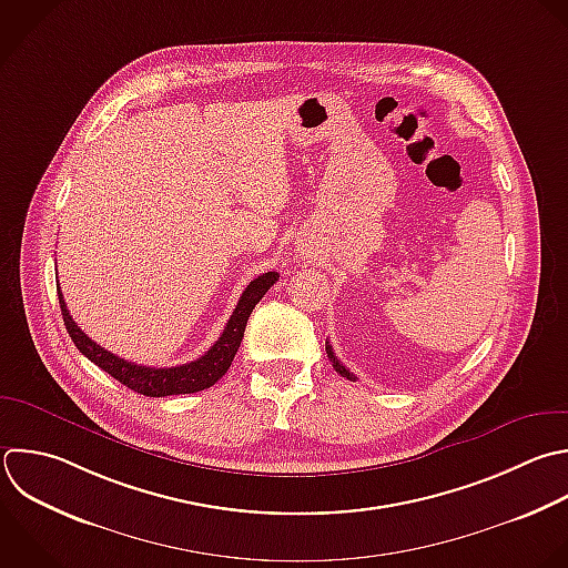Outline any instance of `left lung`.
<instances>
[{"instance_id":"8db88e82","label":"left lung","mask_w":568,"mask_h":568,"mask_svg":"<svg viewBox=\"0 0 568 568\" xmlns=\"http://www.w3.org/2000/svg\"><path fill=\"white\" fill-rule=\"evenodd\" d=\"M326 353H328V359L333 362V368L342 375V377H346V379H351V382H355V375L335 357V353H333V346H331V342H326Z\"/></svg>"}]
</instances>
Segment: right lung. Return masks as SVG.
I'll use <instances>...</instances> for the list:
<instances>
[{"mask_svg":"<svg viewBox=\"0 0 568 568\" xmlns=\"http://www.w3.org/2000/svg\"><path fill=\"white\" fill-rule=\"evenodd\" d=\"M277 280H280V275L273 271L257 275L242 293L220 339L195 362L171 366V368L140 366L135 362H126L124 357H118L115 353L102 348L73 322L71 313L67 308V302L60 293V284H58V295H60V308H62L67 331L82 355H87L93 364H98L102 371H106L111 377H115L131 390H135L140 395H149V397H164V395H182V393L204 390V388L213 386L231 368V362L242 344L244 328H246V322H248L255 304L266 295V291Z\"/></svg>","mask_w":568,"mask_h":568,"instance_id":"1","label":"right lung"}]
</instances>
